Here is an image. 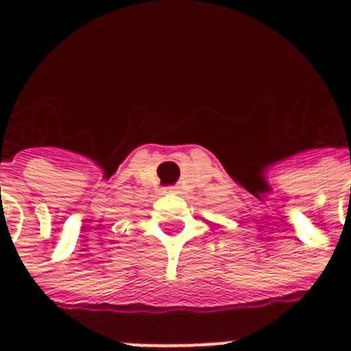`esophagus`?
Here are the masks:
<instances>
[{
	"label": "esophagus",
	"mask_w": 351,
	"mask_h": 351,
	"mask_svg": "<svg viewBox=\"0 0 351 351\" xmlns=\"http://www.w3.org/2000/svg\"><path fill=\"white\" fill-rule=\"evenodd\" d=\"M164 193H176V187L175 186H169V187H165Z\"/></svg>",
	"instance_id": "1"
}]
</instances>
